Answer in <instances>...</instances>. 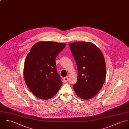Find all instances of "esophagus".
<instances>
[{"label": "esophagus", "instance_id": "obj_1", "mask_svg": "<svg viewBox=\"0 0 129 129\" xmlns=\"http://www.w3.org/2000/svg\"><path fill=\"white\" fill-rule=\"evenodd\" d=\"M63 79V82H64V83L68 81V77H64Z\"/></svg>", "mask_w": 129, "mask_h": 129}]
</instances>
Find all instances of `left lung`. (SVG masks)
Instances as JSON below:
<instances>
[{"label":"left lung","mask_w":129,"mask_h":129,"mask_svg":"<svg viewBox=\"0 0 129 129\" xmlns=\"http://www.w3.org/2000/svg\"><path fill=\"white\" fill-rule=\"evenodd\" d=\"M70 47L77 66V82L73 85L77 95L91 99L102 88L106 76V64L101 50L89 42L71 43Z\"/></svg>","instance_id":"left-lung-1"}]
</instances>
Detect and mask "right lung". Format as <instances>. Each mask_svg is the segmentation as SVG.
I'll use <instances>...</instances> for the list:
<instances>
[{
	"mask_svg": "<svg viewBox=\"0 0 129 129\" xmlns=\"http://www.w3.org/2000/svg\"><path fill=\"white\" fill-rule=\"evenodd\" d=\"M66 46L65 43L40 41L35 44L27 55L24 79L36 97L50 99L59 91L62 82L56 70V58Z\"/></svg>",
	"mask_w": 129,
	"mask_h": 129,
	"instance_id": "1",
	"label": "right lung"
}]
</instances>
